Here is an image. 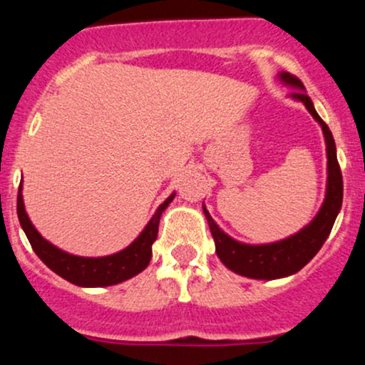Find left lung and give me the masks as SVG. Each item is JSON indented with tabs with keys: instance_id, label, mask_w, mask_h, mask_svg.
Masks as SVG:
<instances>
[{
	"instance_id": "1",
	"label": "left lung",
	"mask_w": 365,
	"mask_h": 365,
	"mask_svg": "<svg viewBox=\"0 0 365 365\" xmlns=\"http://www.w3.org/2000/svg\"><path fill=\"white\" fill-rule=\"evenodd\" d=\"M279 78L284 83L297 87L300 91H293L292 98L299 99L305 104L309 113L319 121L324 132L326 139V153H328V190H326V199L322 204L321 211L311 221V225L300 230L297 235L284 238L282 242L267 245H247L233 240L232 237L226 235L217 228L209 212L204 209V215L207 217L209 228H211L212 238L216 244L217 257L233 273L247 276L254 279H276L283 276H290L300 271L311 259L319 252L322 244L331 233L334 220L340 212L343 200V178L341 170L336 159V145L331 135L328 125L321 120L317 111L314 110V104L307 94L304 92V83L295 77V75L283 72Z\"/></svg>"
}]
</instances>
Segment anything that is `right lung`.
I'll list each match as a JSON object with an SVG mask.
<instances>
[{"instance_id": "obj_1", "label": "right lung", "mask_w": 365, "mask_h": 365, "mask_svg": "<svg viewBox=\"0 0 365 365\" xmlns=\"http://www.w3.org/2000/svg\"><path fill=\"white\" fill-rule=\"evenodd\" d=\"M173 197L175 194H171L158 207L144 232L137 237L133 244H130L121 252L106 255V257H78V255L63 252V250L49 244L48 240H44L32 226L27 212H25L22 183H20L19 197H16V212H19L20 225H22L32 249L49 269L65 278L66 282L78 284V287H111V284L121 283L132 276L139 274L149 266L150 255H153V244L158 238L159 217L173 200Z\"/></svg>"}]
</instances>
